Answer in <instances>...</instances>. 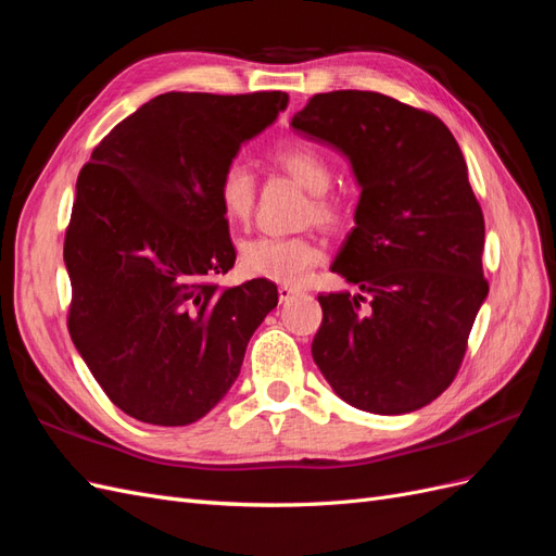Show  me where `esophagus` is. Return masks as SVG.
Listing matches in <instances>:
<instances>
[{"label": "esophagus", "mask_w": 556, "mask_h": 556, "mask_svg": "<svg viewBox=\"0 0 556 556\" xmlns=\"http://www.w3.org/2000/svg\"><path fill=\"white\" fill-rule=\"evenodd\" d=\"M294 294H299V290H296V288H292V285H280V288H278V296H280V301H290Z\"/></svg>", "instance_id": "obj_1"}]
</instances>
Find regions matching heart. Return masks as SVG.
<instances>
[{
	"instance_id": "obj_1",
	"label": "heart",
	"mask_w": 556,
	"mask_h": 556,
	"mask_svg": "<svg viewBox=\"0 0 556 556\" xmlns=\"http://www.w3.org/2000/svg\"><path fill=\"white\" fill-rule=\"evenodd\" d=\"M276 169L294 178L311 192L306 220H315L327 229H341L350 220V206L341 194L329 188L333 182V164L323 148L308 141H290L271 153ZM217 204L229 223L245 225L257 204V178L241 160L229 162L217 178ZM323 262V248L311 233L294 237H255L241 245V266L252 278H266L285 285H296L313 266Z\"/></svg>"
}]
</instances>
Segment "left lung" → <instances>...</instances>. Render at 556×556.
I'll list each match as a JSON object with an SVG mask.
<instances>
[{
	"instance_id": "left-lung-1",
	"label": "left lung",
	"mask_w": 556,
	"mask_h": 556,
	"mask_svg": "<svg viewBox=\"0 0 556 556\" xmlns=\"http://www.w3.org/2000/svg\"><path fill=\"white\" fill-rule=\"evenodd\" d=\"M292 127L339 148L362 185L357 227L331 266L357 294L317 296L313 359L350 406L422 408L457 378L490 292L462 150L439 115L368 90L313 94Z\"/></svg>"
}]
</instances>
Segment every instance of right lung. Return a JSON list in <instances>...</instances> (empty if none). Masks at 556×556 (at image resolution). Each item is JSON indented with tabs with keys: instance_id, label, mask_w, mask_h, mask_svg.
<instances>
[{
	"instance_id": "right-lung-1",
	"label": "right lung",
	"mask_w": 556,
	"mask_h": 556,
	"mask_svg": "<svg viewBox=\"0 0 556 556\" xmlns=\"http://www.w3.org/2000/svg\"><path fill=\"white\" fill-rule=\"evenodd\" d=\"M288 94L166 92L117 123L76 180L64 233L66 329L117 408L185 427L237 380L278 304L271 280L223 290L237 262L217 178Z\"/></svg>"
}]
</instances>
